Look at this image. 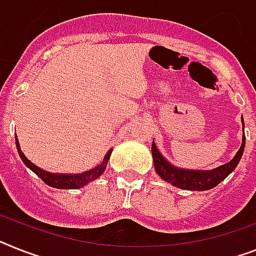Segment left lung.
Listing matches in <instances>:
<instances>
[{"mask_svg":"<svg viewBox=\"0 0 256 256\" xmlns=\"http://www.w3.org/2000/svg\"><path fill=\"white\" fill-rule=\"evenodd\" d=\"M242 124H244V118H242ZM244 141H246V138H244V133L242 145L236 154V157L228 164L217 168H213V170H187V168H175L174 164H171L170 162L164 160V157L160 153L153 141L152 154H153L154 168L164 180L171 183L178 188L190 190V191H206V190L216 187L218 183H221L224 179L226 178L232 171H234V168H237L244 150Z\"/></svg>","mask_w":256,"mask_h":256,"instance_id":"1","label":"left lung"}]
</instances>
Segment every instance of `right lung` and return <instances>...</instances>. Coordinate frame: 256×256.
<instances>
[{
    "label": "right lung",
    "mask_w": 256,
    "mask_h": 256,
    "mask_svg": "<svg viewBox=\"0 0 256 256\" xmlns=\"http://www.w3.org/2000/svg\"><path fill=\"white\" fill-rule=\"evenodd\" d=\"M16 149H18L19 157L23 161V164H26L27 168L31 171H34L35 174L39 176L42 180L46 183V184L54 187V188H61V190H76V188H81L84 186H86L88 183L92 182L94 179L99 178L100 175L103 174V171L106 170V166L108 164L110 156H111V152L112 149H110L107 152V154L103 158L102 164H98L96 168H92V170L85 171L82 174H54V172H48V171L43 170V168H38L36 164H34L32 162L27 160L26 156L23 154V152L20 150V146H19V141L16 138Z\"/></svg>",
    "instance_id": "obj_1"
}]
</instances>
